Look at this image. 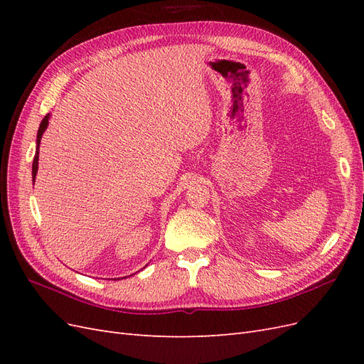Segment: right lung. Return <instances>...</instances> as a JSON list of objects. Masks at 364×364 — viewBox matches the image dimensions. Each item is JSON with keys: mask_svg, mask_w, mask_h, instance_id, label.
<instances>
[{"mask_svg": "<svg viewBox=\"0 0 364 364\" xmlns=\"http://www.w3.org/2000/svg\"><path fill=\"white\" fill-rule=\"evenodd\" d=\"M48 126V115L41 121V126L38 130V141H36V155L35 159H33V167H31V173H33V183H35V178H36V173H38V161H39V144H41V138L43 135V132H46Z\"/></svg>", "mask_w": 364, "mask_h": 364, "instance_id": "right-lung-1", "label": "right lung"}]
</instances>
